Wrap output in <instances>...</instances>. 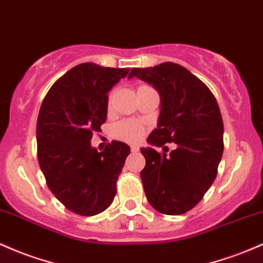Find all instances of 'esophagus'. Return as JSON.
<instances>
[{"mask_svg": "<svg viewBox=\"0 0 263 263\" xmlns=\"http://www.w3.org/2000/svg\"><path fill=\"white\" fill-rule=\"evenodd\" d=\"M140 151V147L137 146H131V152H134V154H136V152Z\"/></svg>", "mask_w": 263, "mask_h": 263, "instance_id": "obj_1", "label": "esophagus"}]
</instances>
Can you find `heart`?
Here are the masks:
<instances>
[{"label": "heart", "mask_w": 263, "mask_h": 263, "mask_svg": "<svg viewBox=\"0 0 263 263\" xmlns=\"http://www.w3.org/2000/svg\"><path fill=\"white\" fill-rule=\"evenodd\" d=\"M141 87H143V86H141ZM111 97L112 92L109 93V101H111ZM114 135L118 140L126 141V142H138L145 135V127L142 123L135 120H125L118 122L114 127Z\"/></svg>", "instance_id": "b5f03b06"}]
</instances>
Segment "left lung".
<instances>
[{
  "label": "left lung",
  "mask_w": 263,
  "mask_h": 263,
  "mask_svg": "<svg viewBox=\"0 0 263 263\" xmlns=\"http://www.w3.org/2000/svg\"><path fill=\"white\" fill-rule=\"evenodd\" d=\"M132 77L146 81L161 96L157 128L147 137L151 147L141 148L146 197L156 211L182 215L202 200L217 176L223 154L220 107L210 88L177 63L132 68ZM171 142L178 148L167 155L164 143ZM152 145H164L165 152L160 154Z\"/></svg>",
  "instance_id": "obj_1"
}]
</instances>
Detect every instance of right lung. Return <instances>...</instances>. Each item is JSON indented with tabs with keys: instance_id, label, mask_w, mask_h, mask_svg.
I'll return each instance as SVG.
<instances>
[{
	"instance_id": "right-lung-1",
	"label": "right lung",
	"mask_w": 263,
	"mask_h": 263,
	"mask_svg": "<svg viewBox=\"0 0 263 263\" xmlns=\"http://www.w3.org/2000/svg\"><path fill=\"white\" fill-rule=\"evenodd\" d=\"M128 68L81 63L52 85L37 118V158L48 189L66 209L81 216L105 211L116 196L129 146L112 141L99 152L93 132L107 118L108 91Z\"/></svg>"
}]
</instances>
